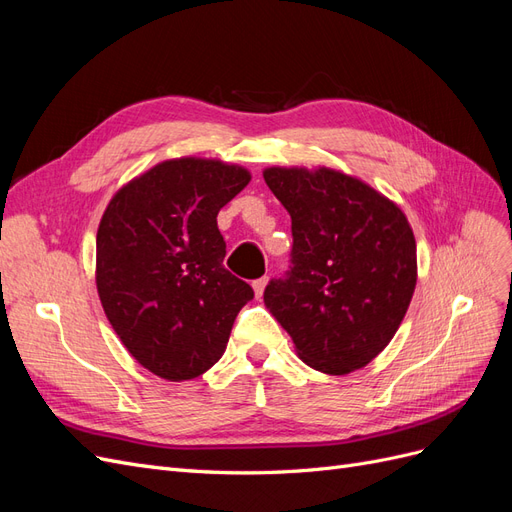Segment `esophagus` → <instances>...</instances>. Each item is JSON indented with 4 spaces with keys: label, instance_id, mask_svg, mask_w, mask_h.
Returning <instances> with one entry per match:
<instances>
[{
    "label": "esophagus",
    "instance_id": "1",
    "mask_svg": "<svg viewBox=\"0 0 512 512\" xmlns=\"http://www.w3.org/2000/svg\"><path fill=\"white\" fill-rule=\"evenodd\" d=\"M267 284H269V280H267V277H260V280H254V282H252V288H254V294H256V299H260V297H262V292H265Z\"/></svg>",
    "mask_w": 512,
    "mask_h": 512
}]
</instances>
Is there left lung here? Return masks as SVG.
I'll list each match as a JSON object with an SVG mask.
<instances>
[{
    "mask_svg": "<svg viewBox=\"0 0 512 512\" xmlns=\"http://www.w3.org/2000/svg\"><path fill=\"white\" fill-rule=\"evenodd\" d=\"M292 218V269L265 290L299 359L346 376L389 346L416 288V241L397 203L344 170L269 166Z\"/></svg>",
    "mask_w": 512,
    "mask_h": 512,
    "instance_id": "8db88e82",
    "label": "left lung"
}]
</instances>
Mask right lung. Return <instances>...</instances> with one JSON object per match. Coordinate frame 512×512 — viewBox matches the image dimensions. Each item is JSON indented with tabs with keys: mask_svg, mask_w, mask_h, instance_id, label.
<instances>
[{
	"mask_svg": "<svg viewBox=\"0 0 512 512\" xmlns=\"http://www.w3.org/2000/svg\"><path fill=\"white\" fill-rule=\"evenodd\" d=\"M250 170L215 158H173L130 179L106 205L96 237V286L121 344L168 382L222 359L232 322L254 297L224 269L218 213Z\"/></svg>",
	"mask_w": 512,
	"mask_h": 512,
	"instance_id": "add662e5",
	"label": "right lung"
}]
</instances>
